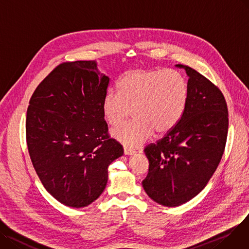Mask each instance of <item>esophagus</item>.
<instances>
[{"instance_id": "34e87169", "label": "esophagus", "mask_w": 249, "mask_h": 249, "mask_svg": "<svg viewBox=\"0 0 249 249\" xmlns=\"http://www.w3.org/2000/svg\"><path fill=\"white\" fill-rule=\"evenodd\" d=\"M124 155H127V156H131V155H134L136 153L134 150H130V149H127V148H124Z\"/></svg>"}]
</instances>
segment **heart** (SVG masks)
<instances>
[{
  "instance_id": "1",
  "label": "heart",
  "mask_w": 249,
  "mask_h": 249,
  "mask_svg": "<svg viewBox=\"0 0 249 249\" xmlns=\"http://www.w3.org/2000/svg\"><path fill=\"white\" fill-rule=\"evenodd\" d=\"M118 93L108 92L101 105L102 114L116 125L131 114L130 122L111 130V136L126 148H136L155 131L165 135L178 124L188 101V83L176 70L125 72L118 83Z\"/></svg>"
}]
</instances>
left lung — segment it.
<instances>
[{"label":"left lung","instance_id":"obj_1","mask_svg":"<svg viewBox=\"0 0 249 249\" xmlns=\"http://www.w3.org/2000/svg\"><path fill=\"white\" fill-rule=\"evenodd\" d=\"M188 75V101L178 124L144 154L149 173L142 182L148 196L166 207L193 199L205 188L222 158L228 131L225 98L195 69L177 64Z\"/></svg>","mask_w":249,"mask_h":249}]
</instances>
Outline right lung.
I'll list each match as a JSON object with an SVG mask.
<instances>
[{
  "instance_id": "add662e5",
  "label": "right lung",
  "mask_w": 249,
  "mask_h": 249,
  "mask_svg": "<svg viewBox=\"0 0 249 249\" xmlns=\"http://www.w3.org/2000/svg\"><path fill=\"white\" fill-rule=\"evenodd\" d=\"M108 83L96 61L65 62L29 102L26 139L33 167L48 193L68 207L95 201L106 189L108 166L124 154L102 114Z\"/></svg>"
}]
</instances>
